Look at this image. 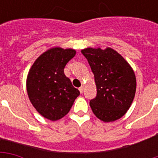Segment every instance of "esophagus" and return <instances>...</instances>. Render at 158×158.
Returning a JSON list of instances; mask_svg holds the SVG:
<instances>
[{"label": "esophagus", "mask_w": 158, "mask_h": 158, "mask_svg": "<svg viewBox=\"0 0 158 158\" xmlns=\"http://www.w3.org/2000/svg\"><path fill=\"white\" fill-rule=\"evenodd\" d=\"M79 89V91H80V93H83L84 92V90H85V88H84V86H81Z\"/></svg>", "instance_id": "obj_1"}]
</instances>
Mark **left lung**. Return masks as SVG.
<instances>
[{
	"mask_svg": "<svg viewBox=\"0 0 158 158\" xmlns=\"http://www.w3.org/2000/svg\"><path fill=\"white\" fill-rule=\"evenodd\" d=\"M95 77L97 94L89 106L97 118L108 123L121 118L129 109L136 91V78L129 63L118 52L106 49H83Z\"/></svg>",
	"mask_w": 158,
	"mask_h": 158,
	"instance_id": "left-lung-1",
	"label": "left lung"
}]
</instances>
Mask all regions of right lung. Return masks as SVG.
I'll return each instance as SVG.
<instances>
[{"mask_svg":"<svg viewBox=\"0 0 158 158\" xmlns=\"http://www.w3.org/2000/svg\"><path fill=\"white\" fill-rule=\"evenodd\" d=\"M74 49L52 47L43 52L29 69L26 80L29 101L36 111L51 121L67 115L79 89L64 74L66 64L75 56Z\"/></svg>","mask_w":158,"mask_h":158,"instance_id":"add662e5","label":"right lung"}]
</instances>
